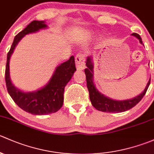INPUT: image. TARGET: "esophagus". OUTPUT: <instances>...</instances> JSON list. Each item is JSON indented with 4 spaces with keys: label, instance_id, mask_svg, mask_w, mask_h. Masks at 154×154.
Instances as JSON below:
<instances>
[{
    "label": "esophagus",
    "instance_id": "esophagus-1",
    "mask_svg": "<svg viewBox=\"0 0 154 154\" xmlns=\"http://www.w3.org/2000/svg\"><path fill=\"white\" fill-rule=\"evenodd\" d=\"M75 64L77 69L82 70L85 67V55L83 54H78L75 56Z\"/></svg>",
    "mask_w": 154,
    "mask_h": 154
}]
</instances>
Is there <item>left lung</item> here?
I'll return each mask as SVG.
<instances>
[{
  "instance_id": "left-lung-1",
  "label": "left lung",
  "mask_w": 154,
  "mask_h": 154,
  "mask_svg": "<svg viewBox=\"0 0 154 154\" xmlns=\"http://www.w3.org/2000/svg\"><path fill=\"white\" fill-rule=\"evenodd\" d=\"M132 35L139 39V42L142 44V38L139 34L133 33ZM86 66L87 68L85 69V72L86 75L87 86H88L89 95H90V99L93 107L99 111L106 112H121L130 110L142 100L143 96L146 93L150 83V79L143 92L139 96H136L133 99L122 101L113 100V99L103 95L96 89V85L93 82V64L91 57L88 56L87 58Z\"/></svg>"
}]
</instances>
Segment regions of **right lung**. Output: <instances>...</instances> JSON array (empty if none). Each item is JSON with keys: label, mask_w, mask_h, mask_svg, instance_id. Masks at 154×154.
Returning <instances> with one entry per match:
<instances>
[{"label": "right lung", "mask_w": 154, "mask_h": 154, "mask_svg": "<svg viewBox=\"0 0 154 154\" xmlns=\"http://www.w3.org/2000/svg\"><path fill=\"white\" fill-rule=\"evenodd\" d=\"M42 20H33L25 29L15 35L11 48L7 54L5 71V80L8 93L15 104L24 111L33 115H47L58 111L64 102V88L76 70L74 56L58 66L48 83L35 92H23L12 83L9 76V61L18 42L26 34L36 32L47 28Z\"/></svg>", "instance_id": "1"}]
</instances>
